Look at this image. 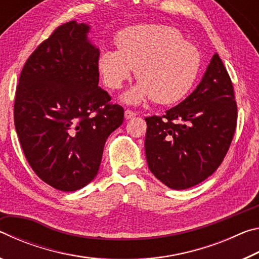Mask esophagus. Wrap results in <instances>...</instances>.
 <instances>
[{"label":"esophagus","mask_w":259,"mask_h":259,"mask_svg":"<svg viewBox=\"0 0 259 259\" xmlns=\"http://www.w3.org/2000/svg\"><path fill=\"white\" fill-rule=\"evenodd\" d=\"M137 115V113L136 112H134V111H131V109H125V112H124V117L125 119H133L134 116H136Z\"/></svg>","instance_id":"34e87169"}]
</instances>
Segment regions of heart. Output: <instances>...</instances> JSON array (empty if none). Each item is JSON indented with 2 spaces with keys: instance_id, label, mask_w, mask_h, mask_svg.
<instances>
[{
  "instance_id": "heart-1",
  "label": "heart",
  "mask_w": 259,
  "mask_h": 259,
  "mask_svg": "<svg viewBox=\"0 0 259 259\" xmlns=\"http://www.w3.org/2000/svg\"><path fill=\"white\" fill-rule=\"evenodd\" d=\"M115 49H104L98 69L113 90L121 89L136 68L139 83L124 96L137 104L151 98L159 104L181 100L194 84L201 68V55L194 45L184 40L176 28L142 24L116 35Z\"/></svg>"
}]
</instances>
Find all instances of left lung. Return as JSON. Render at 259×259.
I'll use <instances>...</instances> for the list:
<instances>
[{
    "label": "left lung",
    "mask_w": 259,
    "mask_h": 259,
    "mask_svg": "<svg viewBox=\"0 0 259 259\" xmlns=\"http://www.w3.org/2000/svg\"><path fill=\"white\" fill-rule=\"evenodd\" d=\"M145 121L147 164L160 182L186 190L211 176L229 151L238 121L233 83L219 56H212L185 100Z\"/></svg>",
    "instance_id": "left-lung-1"
}]
</instances>
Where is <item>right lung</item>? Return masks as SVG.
<instances>
[{
    "label": "right lung",
    "instance_id": "obj_1",
    "mask_svg": "<svg viewBox=\"0 0 259 259\" xmlns=\"http://www.w3.org/2000/svg\"><path fill=\"white\" fill-rule=\"evenodd\" d=\"M88 32L75 20L58 26L26 60L16 90L15 126L26 159L64 192L96 177L106 139L124 117L98 87L99 50Z\"/></svg>",
    "mask_w": 259,
    "mask_h": 259
}]
</instances>
